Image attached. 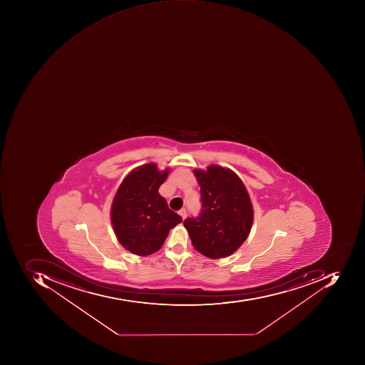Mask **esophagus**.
I'll return each instance as SVG.
<instances>
[{
	"label": "esophagus",
	"mask_w": 365,
	"mask_h": 365,
	"mask_svg": "<svg viewBox=\"0 0 365 365\" xmlns=\"http://www.w3.org/2000/svg\"><path fill=\"white\" fill-rule=\"evenodd\" d=\"M179 214H180V216H181L182 218H183V220H185V217H186V210H185V208H182V210H179Z\"/></svg>",
	"instance_id": "obj_1"
}]
</instances>
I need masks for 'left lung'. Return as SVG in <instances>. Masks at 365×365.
<instances>
[{
	"mask_svg": "<svg viewBox=\"0 0 365 365\" xmlns=\"http://www.w3.org/2000/svg\"><path fill=\"white\" fill-rule=\"evenodd\" d=\"M200 186L197 217H188L183 225L194 248L205 257L220 259L232 255L248 238L253 210L242 181L231 170L210 165L194 171Z\"/></svg>",
	"mask_w": 365,
	"mask_h": 365,
	"instance_id": "8db88e82",
	"label": "left lung"
}]
</instances>
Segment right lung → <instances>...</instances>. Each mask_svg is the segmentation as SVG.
<instances>
[{
    "label": "right lung",
    "mask_w": 365,
    "mask_h": 365,
    "mask_svg": "<svg viewBox=\"0 0 365 365\" xmlns=\"http://www.w3.org/2000/svg\"><path fill=\"white\" fill-rule=\"evenodd\" d=\"M168 174L169 170L159 171L155 163L141 165L125 178L113 200L110 218L115 235L134 255L159 250L170 230L182 222L158 192Z\"/></svg>",
    "instance_id": "add662e5"
}]
</instances>
